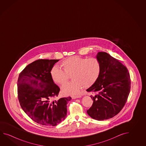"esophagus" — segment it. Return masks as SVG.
<instances>
[{
    "mask_svg": "<svg viewBox=\"0 0 146 146\" xmlns=\"http://www.w3.org/2000/svg\"><path fill=\"white\" fill-rule=\"evenodd\" d=\"M81 95H78V96H72V99H77V98H81Z\"/></svg>",
    "mask_w": 146,
    "mask_h": 146,
    "instance_id": "34e87169",
    "label": "esophagus"
}]
</instances>
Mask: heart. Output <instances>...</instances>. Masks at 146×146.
<instances>
[{
  "instance_id": "heart-1",
  "label": "heart",
  "mask_w": 146,
  "mask_h": 146,
  "mask_svg": "<svg viewBox=\"0 0 146 146\" xmlns=\"http://www.w3.org/2000/svg\"><path fill=\"white\" fill-rule=\"evenodd\" d=\"M60 68L54 66L50 71L52 80L55 84L62 86L68 80L69 76L73 79L62 88L64 95H77L81 89L89 88L96 82L101 71V64L96 57H82L70 56L64 59Z\"/></svg>"
}]
</instances>
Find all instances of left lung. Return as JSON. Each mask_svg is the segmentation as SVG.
<instances>
[{
    "label": "left lung",
    "instance_id": "obj_1",
    "mask_svg": "<svg viewBox=\"0 0 146 146\" xmlns=\"http://www.w3.org/2000/svg\"><path fill=\"white\" fill-rule=\"evenodd\" d=\"M101 71L96 82L87 90L94 95L88 115L98 121L112 118L123 108L130 92V78L127 68L118 60L106 52L96 56Z\"/></svg>",
    "mask_w": 146,
    "mask_h": 146
}]
</instances>
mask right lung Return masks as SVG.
Wrapping results in <instances>:
<instances>
[{
    "label": "right lung",
    "mask_w": 146,
    "mask_h": 146,
    "mask_svg": "<svg viewBox=\"0 0 146 146\" xmlns=\"http://www.w3.org/2000/svg\"><path fill=\"white\" fill-rule=\"evenodd\" d=\"M59 59H38L25 67L18 79V97L21 107L33 121L55 126L67 115L70 96L53 100L60 89L54 82L50 71Z\"/></svg>",
    "instance_id": "right-lung-1"
}]
</instances>
